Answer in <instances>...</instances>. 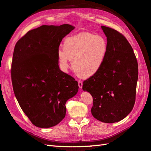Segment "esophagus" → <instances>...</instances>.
Returning <instances> with one entry per match:
<instances>
[{"label":"esophagus","instance_id":"esophagus-1","mask_svg":"<svg viewBox=\"0 0 151 151\" xmlns=\"http://www.w3.org/2000/svg\"><path fill=\"white\" fill-rule=\"evenodd\" d=\"M78 85H79V88H82V86H83V82L81 81H78Z\"/></svg>","mask_w":151,"mask_h":151}]
</instances>
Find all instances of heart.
Instances as JSON below:
<instances>
[{"instance_id": "heart-1", "label": "heart", "mask_w": 151, "mask_h": 151, "mask_svg": "<svg viewBox=\"0 0 151 151\" xmlns=\"http://www.w3.org/2000/svg\"><path fill=\"white\" fill-rule=\"evenodd\" d=\"M108 44L104 36L82 32L64 40L63 50L57 52V60L60 70L66 72L72 60V68L77 74L90 78L96 74L105 62Z\"/></svg>"}]
</instances>
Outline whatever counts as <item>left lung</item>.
Returning <instances> with one entry per match:
<instances>
[{
	"instance_id": "1",
	"label": "left lung",
	"mask_w": 151,
	"mask_h": 151,
	"mask_svg": "<svg viewBox=\"0 0 151 151\" xmlns=\"http://www.w3.org/2000/svg\"><path fill=\"white\" fill-rule=\"evenodd\" d=\"M108 51L102 67L83 81V90L93 99L91 113L106 123L119 122L131 112L136 101L138 64L131 45L121 33L101 26Z\"/></svg>"
}]
</instances>
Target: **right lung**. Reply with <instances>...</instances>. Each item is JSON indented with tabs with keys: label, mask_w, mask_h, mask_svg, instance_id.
I'll list each match as a JSON object with an SVG mask.
<instances>
[{
	"label": "right lung",
	"mask_w": 151,
	"mask_h": 151,
	"mask_svg": "<svg viewBox=\"0 0 151 151\" xmlns=\"http://www.w3.org/2000/svg\"><path fill=\"white\" fill-rule=\"evenodd\" d=\"M68 24L42 25L17 41L11 77L16 99L32 124L47 128L66 115V102L78 91L75 79L61 71L57 52L64 36L74 29Z\"/></svg>",
	"instance_id": "right-lung-1"
}]
</instances>
